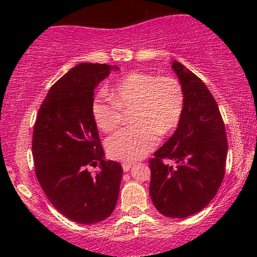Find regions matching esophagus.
Listing matches in <instances>:
<instances>
[{
    "label": "esophagus",
    "mask_w": 257,
    "mask_h": 257,
    "mask_svg": "<svg viewBox=\"0 0 257 257\" xmlns=\"http://www.w3.org/2000/svg\"><path fill=\"white\" fill-rule=\"evenodd\" d=\"M132 163H122V170H124V172H128L132 168Z\"/></svg>",
    "instance_id": "obj_1"
}]
</instances>
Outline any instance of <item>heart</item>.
<instances>
[{
    "mask_svg": "<svg viewBox=\"0 0 257 257\" xmlns=\"http://www.w3.org/2000/svg\"><path fill=\"white\" fill-rule=\"evenodd\" d=\"M184 106V89L175 77L131 72L114 84L110 98L93 100L92 115L98 127L110 133L124 120L122 112L132 110L130 119L135 124L112 136L106 149L113 159L135 161L158 145L159 135L167 136L177 128Z\"/></svg>",
    "mask_w": 257,
    "mask_h": 257,
    "instance_id": "1",
    "label": "heart"
}]
</instances>
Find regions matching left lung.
I'll return each instance as SVG.
<instances>
[{
	"label": "left lung",
	"instance_id": "8db88e82",
	"mask_svg": "<svg viewBox=\"0 0 257 257\" xmlns=\"http://www.w3.org/2000/svg\"><path fill=\"white\" fill-rule=\"evenodd\" d=\"M185 94L173 136L150 159L151 199L163 215L185 219L215 196L224 177L228 143L220 110L205 83L185 65L172 62ZM172 160L175 167L164 163Z\"/></svg>",
	"mask_w": 257,
	"mask_h": 257
}]
</instances>
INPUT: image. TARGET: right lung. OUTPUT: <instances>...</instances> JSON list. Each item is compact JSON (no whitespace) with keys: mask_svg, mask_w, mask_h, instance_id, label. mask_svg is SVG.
<instances>
[{"mask_svg":"<svg viewBox=\"0 0 257 257\" xmlns=\"http://www.w3.org/2000/svg\"><path fill=\"white\" fill-rule=\"evenodd\" d=\"M117 66L82 63L50 87L33 135L35 173L59 213L93 224L113 212L122 177L121 165L105 160L92 115L93 90ZM100 165L96 176L87 171Z\"/></svg>","mask_w":257,"mask_h":257,"instance_id":"obj_1","label":"right lung"}]
</instances>
